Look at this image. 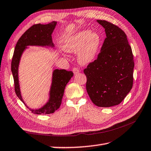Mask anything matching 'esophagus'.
<instances>
[{"label":"esophagus","mask_w":151,"mask_h":151,"mask_svg":"<svg viewBox=\"0 0 151 151\" xmlns=\"http://www.w3.org/2000/svg\"><path fill=\"white\" fill-rule=\"evenodd\" d=\"M73 73H74V74H75V75H76V74H78L79 73V69L76 67H74L73 68Z\"/></svg>","instance_id":"1"}]
</instances>
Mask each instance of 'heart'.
Returning a JSON list of instances; mask_svg holds the SVG:
<instances>
[{
	"label": "heart",
	"instance_id": "heart-1",
	"mask_svg": "<svg viewBox=\"0 0 151 151\" xmlns=\"http://www.w3.org/2000/svg\"><path fill=\"white\" fill-rule=\"evenodd\" d=\"M101 44V37L98 32L83 30L68 38L64 49L69 52H78V61L82 65L91 63L98 52Z\"/></svg>",
	"mask_w": 151,
	"mask_h": 151
}]
</instances>
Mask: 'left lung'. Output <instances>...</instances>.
<instances>
[{
  "instance_id": "left-lung-1",
  "label": "left lung",
  "mask_w": 151,
  "mask_h": 151,
  "mask_svg": "<svg viewBox=\"0 0 151 151\" xmlns=\"http://www.w3.org/2000/svg\"><path fill=\"white\" fill-rule=\"evenodd\" d=\"M106 39L96 60L84 69L86 88L92 102L100 107L118 105L133 85V55L127 35L119 27L97 20Z\"/></svg>"
}]
</instances>
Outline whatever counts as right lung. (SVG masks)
Listing matches in <instances>:
<instances>
[{"mask_svg":"<svg viewBox=\"0 0 151 151\" xmlns=\"http://www.w3.org/2000/svg\"><path fill=\"white\" fill-rule=\"evenodd\" d=\"M57 25V22L53 21L47 24H37L32 25L25 32L17 42L11 62V71L14 78V91L17 96L24 104L20 94L19 83L18 70L20 57L27 48V46H50L54 45L52 40V33ZM73 76L72 71L65 69H55L52 73V85L50 91V99L48 101L39 109H30L32 113L37 114H47L55 112L59 108L65 92L66 84ZM26 105V104H25ZM27 106V105H26ZM27 108H29L27 106Z\"/></svg>","mask_w":151,"mask_h":151,"instance_id":"obj_1","label":"right lung"}]
</instances>
